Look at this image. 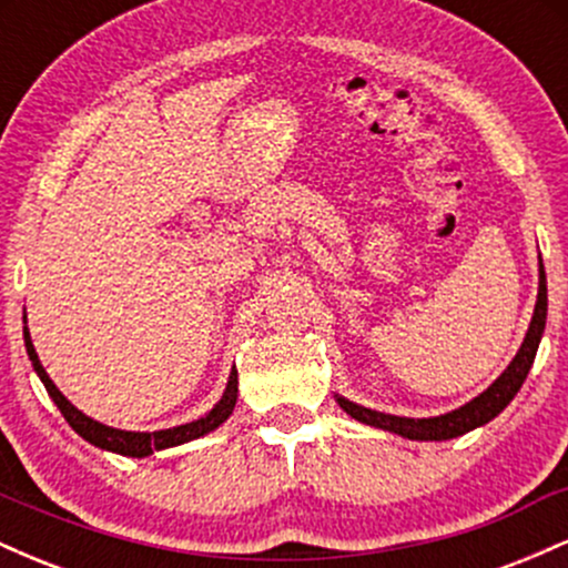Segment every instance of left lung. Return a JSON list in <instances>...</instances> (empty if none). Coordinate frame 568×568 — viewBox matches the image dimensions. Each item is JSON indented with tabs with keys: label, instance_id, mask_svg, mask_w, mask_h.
<instances>
[{
	"label": "left lung",
	"instance_id": "left-lung-1",
	"mask_svg": "<svg viewBox=\"0 0 568 568\" xmlns=\"http://www.w3.org/2000/svg\"><path fill=\"white\" fill-rule=\"evenodd\" d=\"M545 323H547V277H545V264L542 256H539V291H537V304H534V315L529 323V331H526L524 344L520 349L515 352V357L510 361L501 374L494 379L488 387L480 393L478 397H473L470 403L465 406L446 410L440 416H395V414H384V410H374L361 406V403H352L344 395H334L336 403L342 406L355 422L361 425L384 429V433L400 435L406 440H452L459 438V435L470 433L475 427H484L494 416H499L501 410L510 406V400L518 395V389L524 387L526 376L534 366V357H537L539 342H542L545 334Z\"/></svg>",
	"mask_w": 568,
	"mask_h": 568
}]
</instances>
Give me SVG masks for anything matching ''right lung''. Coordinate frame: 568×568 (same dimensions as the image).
<instances>
[{"label":"right lung","mask_w":568,"mask_h":568,"mask_svg":"<svg viewBox=\"0 0 568 568\" xmlns=\"http://www.w3.org/2000/svg\"><path fill=\"white\" fill-rule=\"evenodd\" d=\"M23 342H26V352H29V361L37 371L39 382L44 384L48 395L53 397V403L63 414V419L69 422L71 429H74L77 435H82L84 440L93 443L95 448H103V452L143 459V456H152L154 452H165V448L181 446V443L197 440V438H202V435L213 433V429H219L221 425H224V422L232 416L234 403H237V368L232 366L230 382H226V389H224V395H221V400L211 410H207L205 416H200V419L186 422V425H179V427L154 429V433L116 429V427L103 425V422H95L93 416L82 414V410L77 408L74 403H71L69 397L55 387V382L50 379L48 371H44V366H42V361H39L34 342H31V334H29V325H26V315H23Z\"/></svg>","instance_id":"add662e5"}]
</instances>
